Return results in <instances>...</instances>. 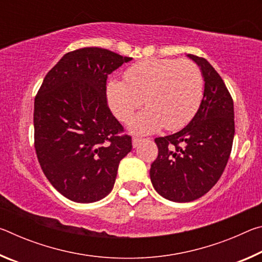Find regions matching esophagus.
I'll list each match as a JSON object with an SVG mask.
<instances>
[{"label": "esophagus", "instance_id": "1", "mask_svg": "<svg viewBox=\"0 0 262 262\" xmlns=\"http://www.w3.org/2000/svg\"><path fill=\"white\" fill-rule=\"evenodd\" d=\"M143 141H144V140H143V139H141V137H133V140H132L133 148H137V147H139V145H140Z\"/></svg>", "mask_w": 262, "mask_h": 262}]
</instances>
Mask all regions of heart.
Segmentation results:
<instances>
[{
	"label": "heart",
	"instance_id": "obj_1",
	"mask_svg": "<svg viewBox=\"0 0 262 262\" xmlns=\"http://www.w3.org/2000/svg\"><path fill=\"white\" fill-rule=\"evenodd\" d=\"M126 82L110 79L106 99L115 117L126 120L143 104L147 108L128 120L135 134H151L165 127H184L199 108L203 95L200 68L189 60L150 59L133 64Z\"/></svg>",
	"mask_w": 262,
	"mask_h": 262
}]
</instances>
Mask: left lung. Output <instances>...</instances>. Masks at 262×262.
I'll return each instance as SVG.
<instances>
[{"label": "left lung", "instance_id": "obj_1", "mask_svg": "<svg viewBox=\"0 0 262 262\" xmlns=\"http://www.w3.org/2000/svg\"><path fill=\"white\" fill-rule=\"evenodd\" d=\"M187 57L202 73L200 106L183 129L155 140L158 157L150 168L154 188L173 202H190L209 192L227 166L234 136L233 101L223 79L206 59Z\"/></svg>", "mask_w": 262, "mask_h": 262}]
</instances>
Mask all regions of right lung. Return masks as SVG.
<instances>
[{"label":"right lung","instance_id":"right-lung-1","mask_svg":"<svg viewBox=\"0 0 262 262\" xmlns=\"http://www.w3.org/2000/svg\"><path fill=\"white\" fill-rule=\"evenodd\" d=\"M132 57L99 47L67 53L53 67L34 99V148L57 192L78 203L111 193L132 137L106 99L107 76Z\"/></svg>","mask_w":262,"mask_h":262}]
</instances>
